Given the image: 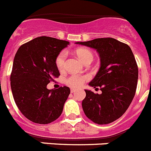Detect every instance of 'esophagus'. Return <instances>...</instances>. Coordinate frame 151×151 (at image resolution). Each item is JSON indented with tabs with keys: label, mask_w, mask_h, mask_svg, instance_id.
<instances>
[{
	"label": "esophagus",
	"mask_w": 151,
	"mask_h": 151,
	"mask_svg": "<svg viewBox=\"0 0 151 151\" xmlns=\"http://www.w3.org/2000/svg\"><path fill=\"white\" fill-rule=\"evenodd\" d=\"M76 90H75V89H71V93H75L76 92Z\"/></svg>",
	"instance_id": "34e87169"
}]
</instances>
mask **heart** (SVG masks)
Wrapping results in <instances>:
<instances>
[{
    "mask_svg": "<svg viewBox=\"0 0 151 151\" xmlns=\"http://www.w3.org/2000/svg\"><path fill=\"white\" fill-rule=\"evenodd\" d=\"M76 55L80 58V60L84 63H86L88 61H92L93 59V54L91 50L88 48H78L76 50ZM66 51H61L58 55H57L55 58V64H56L57 68L58 69L59 71H63L65 69V65H66ZM89 76L85 75V76H80V75H71L68 78H66V82L69 86L72 88H80L83 85L85 81L89 79Z\"/></svg>",
    "mask_w": 151,
    "mask_h": 151,
    "instance_id": "heart-1",
    "label": "heart"
}]
</instances>
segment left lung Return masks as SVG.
I'll list each match as a JSON object with an SVG mask.
<instances>
[{
    "label": "left lung",
    "mask_w": 151,
    "mask_h": 151,
    "mask_svg": "<svg viewBox=\"0 0 151 151\" xmlns=\"http://www.w3.org/2000/svg\"><path fill=\"white\" fill-rule=\"evenodd\" d=\"M76 44L94 48L101 66L90 86L100 88L101 94L85 90L82 101L85 115L97 124H108L125 113L135 94L139 69L130 47L114 38H98Z\"/></svg>",
    "instance_id": "obj_1"
}]
</instances>
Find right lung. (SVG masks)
<instances>
[{
  "mask_svg": "<svg viewBox=\"0 0 151 151\" xmlns=\"http://www.w3.org/2000/svg\"><path fill=\"white\" fill-rule=\"evenodd\" d=\"M69 44L43 36L21 45L15 55L10 75L12 96L22 114L32 122L50 124L63 111L70 89L48 90L47 85L60 76L55 58Z\"/></svg>",
  "mask_w": 151,
  "mask_h": 151,
  "instance_id": "right-lung-1",
  "label": "right lung"
}]
</instances>
